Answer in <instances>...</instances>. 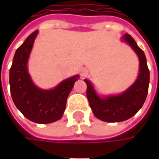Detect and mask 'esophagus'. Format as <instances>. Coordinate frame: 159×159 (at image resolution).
<instances>
[{"instance_id": "34e87169", "label": "esophagus", "mask_w": 159, "mask_h": 159, "mask_svg": "<svg viewBox=\"0 0 159 159\" xmlns=\"http://www.w3.org/2000/svg\"><path fill=\"white\" fill-rule=\"evenodd\" d=\"M87 74H88V70L85 69V68H83L80 70V75L82 77H84V76H87Z\"/></svg>"}]
</instances>
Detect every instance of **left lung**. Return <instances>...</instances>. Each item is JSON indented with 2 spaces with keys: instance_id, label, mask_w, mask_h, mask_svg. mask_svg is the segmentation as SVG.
<instances>
[{
  "instance_id": "left-lung-1",
  "label": "left lung",
  "mask_w": 159,
  "mask_h": 159,
  "mask_svg": "<svg viewBox=\"0 0 159 159\" xmlns=\"http://www.w3.org/2000/svg\"><path fill=\"white\" fill-rule=\"evenodd\" d=\"M135 52L139 59V75L135 82L119 94L100 95L89 80L87 84V98L93 115L98 119L108 123H118L132 117L139 111L147 99L150 82V72L145 53L129 34L121 37Z\"/></svg>"
}]
</instances>
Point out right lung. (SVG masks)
Returning a JSON list of instances; mask_svg holds the SVG:
<instances>
[{
	"mask_svg": "<svg viewBox=\"0 0 159 159\" xmlns=\"http://www.w3.org/2000/svg\"><path fill=\"white\" fill-rule=\"evenodd\" d=\"M38 33V30L31 33L16 50L9 83L12 100L21 113L34 123L46 124L62 117L68 95L80 76L64 80L51 89H40L33 83L28 70V60Z\"/></svg>",
	"mask_w": 159,
	"mask_h": 159,
	"instance_id": "right-lung-1",
	"label": "right lung"
}]
</instances>
